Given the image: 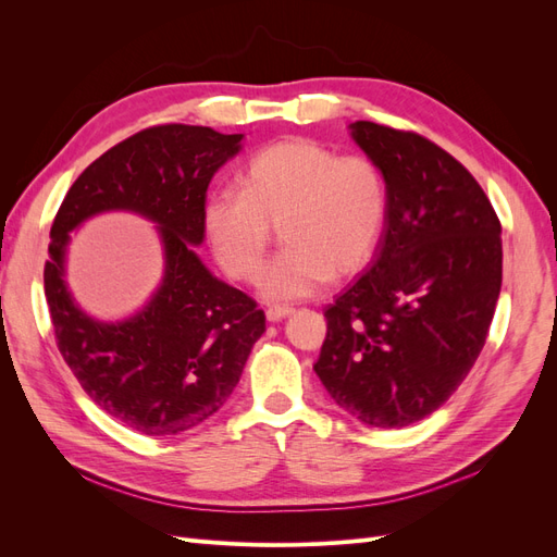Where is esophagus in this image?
I'll list each match as a JSON object with an SVG mask.
<instances>
[{
    "label": "esophagus",
    "mask_w": 557,
    "mask_h": 557,
    "mask_svg": "<svg viewBox=\"0 0 557 557\" xmlns=\"http://www.w3.org/2000/svg\"><path fill=\"white\" fill-rule=\"evenodd\" d=\"M293 311H295V309L288 307V305H272V307L267 309V320H272V323H278V320L288 318Z\"/></svg>",
    "instance_id": "34e87169"
}]
</instances>
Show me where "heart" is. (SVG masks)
<instances>
[{"label": "heart", "mask_w": 557, "mask_h": 557, "mask_svg": "<svg viewBox=\"0 0 557 557\" xmlns=\"http://www.w3.org/2000/svg\"><path fill=\"white\" fill-rule=\"evenodd\" d=\"M387 181L376 160L305 137L267 144L201 205V230L232 278L262 274L278 227L285 248L262 276L269 297L299 299L372 262L387 223Z\"/></svg>", "instance_id": "heart-1"}]
</instances>
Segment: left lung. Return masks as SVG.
<instances>
[{
	"label": "left lung",
	"mask_w": 557,
	"mask_h": 557,
	"mask_svg": "<svg viewBox=\"0 0 557 557\" xmlns=\"http://www.w3.org/2000/svg\"><path fill=\"white\" fill-rule=\"evenodd\" d=\"M350 134L387 181L376 258L325 309L313 364L360 423L407 428L458 391L502 288V225L465 166L416 132L358 121Z\"/></svg>",
	"instance_id": "obj_1"
}]
</instances>
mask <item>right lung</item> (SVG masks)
Returning a JSON list of instances; mask_svg holds the SVG:
<instances>
[{
	"label": "right lung",
	"mask_w": 557,
	"mask_h": 557,
	"mask_svg": "<svg viewBox=\"0 0 557 557\" xmlns=\"http://www.w3.org/2000/svg\"><path fill=\"white\" fill-rule=\"evenodd\" d=\"M242 139L201 125L146 127L74 181L50 227L44 288L58 350L99 409L148 436L188 432L221 409L264 332L256 299L211 276L195 252L209 183ZM102 210L150 216L165 246L159 293L123 324L83 314L63 283L69 232Z\"/></svg>",
	"instance_id": "obj_1"
}]
</instances>
